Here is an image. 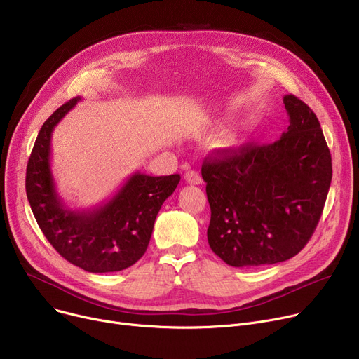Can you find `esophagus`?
<instances>
[{
  "mask_svg": "<svg viewBox=\"0 0 359 359\" xmlns=\"http://www.w3.org/2000/svg\"><path fill=\"white\" fill-rule=\"evenodd\" d=\"M184 180L189 184H201L202 183V177L196 170H187L184 175Z\"/></svg>",
  "mask_w": 359,
  "mask_h": 359,
  "instance_id": "obj_1",
  "label": "esophagus"
}]
</instances>
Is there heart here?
<instances>
[{"instance_id":"b5f03b06","label":"heart","mask_w":359,"mask_h":359,"mask_svg":"<svg viewBox=\"0 0 359 359\" xmlns=\"http://www.w3.org/2000/svg\"><path fill=\"white\" fill-rule=\"evenodd\" d=\"M233 144V138H231V137H228V138H225L224 140V147H229V146H232Z\"/></svg>"}]
</instances>
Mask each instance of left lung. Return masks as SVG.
Returning a JSON list of instances; mask_svg holds the SVG:
<instances>
[{
  "label": "left lung",
  "instance_id": "1",
  "mask_svg": "<svg viewBox=\"0 0 359 359\" xmlns=\"http://www.w3.org/2000/svg\"><path fill=\"white\" fill-rule=\"evenodd\" d=\"M290 126L271 144L205 158L208 243L232 267L276 264L313 235L332 180V158L315 112L285 95Z\"/></svg>",
  "mask_w": 359,
  "mask_h": 359
}]
</instances>
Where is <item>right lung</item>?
<instances>
[{"instance_id":"1","label":"right lung","mask_w":359,"mask_h":359,"mask_svg":"<svg viewBox=\"0 0 359 359\" xmlns=\"http://www.w3.org/2000/svg\"><path fill=\"white\" fill-rule=\"evenodd\" d=\"M78 101L81 97L63 104L41 126L27 164V199L47 241L65 259L89 273L121 271L144 255L157 213L180 176L154 177L137 172L105 203L69 209L52 175V133Z\"/></svg>"}]
</instances>
